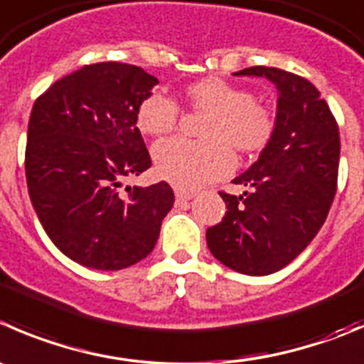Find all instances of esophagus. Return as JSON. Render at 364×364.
<instances>
[{
  "instance_id": "1",
  "label": "esophagus",
  "mask_w": 364,
  "mask_h": 364,
  "mask_svg": "<svg viewBox=\"0 0 364 364\" xmlns=\"http://www.w3.org/2000/svg\"><path fill=\"white\" fill-rule=\"evenodd\" d=\"M193 197V193L190 192H183V190H176V203L183 204V203H188L190 199Z\"/></svg>"
}]
</instances>
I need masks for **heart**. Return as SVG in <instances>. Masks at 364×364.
Listing matches in <instances>:
<instances>
[{
    "label": "heart",
    "instance_id": "heart-1",
    "mask_svg": "<svg viewBox=\"0 0 364 364\" xmlns=\"http://www.w3.org/2000/svg\"><path fill=\"white\" fill-rule=\"evenodd\" d=\"M185 100L192 110L208 114L200 128L204 140H164L153 151L156 174L178 188L196 190L229 174L235 167L231 145L240 153L252 154L274 135L276 121L270 108L238 85L204 77L186 85ZM178 121V105L158 92L147 96L136 112L139 128L153 136L172 133Z\"/></svg>",
    "mask_w": 364,
    "mask_h": 364
}]
</instances>
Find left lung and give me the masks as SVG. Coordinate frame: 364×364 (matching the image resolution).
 Segmentation results:
<instances>
[{"instance_id": "left-lung-1", "label": "left lung", "mask_w": 364, "mask_h": 364, "mask_svg": "<svg viewBox=\"0 0 364 364\" xmlns=\"http://www.w3.org/2000/svg\"><path fill=\"white\" fill-rule=\"evenodd\" d=\"M235 76L276 85V128L249 171L232 179L247 192H220L228 211L208 228L206 242L231 270L268 276L291 263L326 222L336 193L340 132L329 105L304 77L263 65Z\"/></svg>"}]
</instances>
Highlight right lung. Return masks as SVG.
<instances>
[{
  "mask_svg": "<svg viewBox=\"0 0 364 364\" xmlns=\"http://www.w3.org/2000/svg\"><path fill=\"white\" fill-rule=\"evenodd\" d=\"M156 83L142 67L92 63L55 81L31 108L24 156L31 204L51 242L83 267L139 263L174 204L165 181L122 188L151 167L136 112Z\"/></svg>",
  "mask_w": 364,
  "mask_h": 364,
  "instance_id": "right-lung-1",
  "label": "right lung"
}]
</instances>
